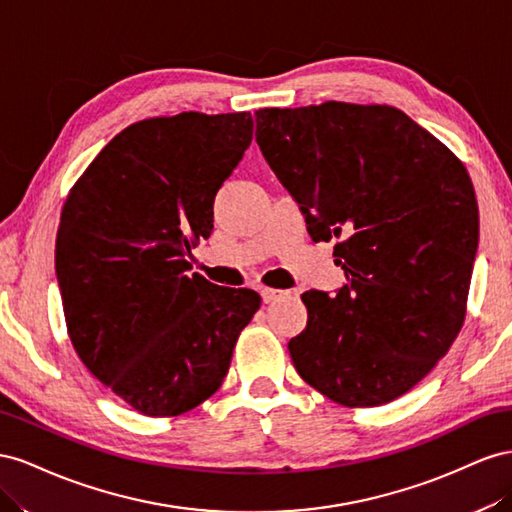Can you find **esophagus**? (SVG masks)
Here are the masks:
<instances>
[{
	"instance_id": "esophagus-1",
	"label": "esophagus",
	"mask_w": 512,
	"mask_h": 512,
	"mask_svg": "<svg viewBox=\"0 0 512 512\" xmlns=\"http://www.w3.org/2000/svg\"><path fill=\"white\" fill-rule=\"evenodd\" d=\"M261 300H264L266 304H270V302H276L279 298H283L285 296V291H281V289H272V287H261Z\"/></svg>"
}]
</instances>
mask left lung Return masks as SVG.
Instances as JSON below:
<instances>
[{"label":"left lung","instance_id":"left-lung-1","mask_svg":"<svg viewBox=\"0 0 512 512\" xmlns=\"http://www.w3.org/2000/svg\"><path fill=\"white\" fill-rule=\"evenodd\" d=\"M257 143L309 236L337 240L347 285L306 291L294 367L345 407L390 403L427 377L465 321L478 206L465 165L390 105L328 100L255 111Z\"/></svg>","mask_w":512,"mask_h":512}]
</instances>
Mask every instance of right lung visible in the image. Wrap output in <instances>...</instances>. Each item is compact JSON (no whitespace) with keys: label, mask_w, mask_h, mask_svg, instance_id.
I'll return each instance as SVG.
<instances>
[{"label":"right lung","mask_w":512,"mask_h":512,"mask_svg":"<svg viewBox=\"0 0 512 512\" xmlns=\"http://www.w3.org/2000/svg\"><path fill=\"white\" fill-rule=\"evenodd\" d=\"M253 139L246 111H184L130 124L66 197L55 272L68 337L96 379L143 416L195 410L221 388L253 289L191 270L214 197Z\"/></svg>","instance_id":"add662e5"}]
</instances>
